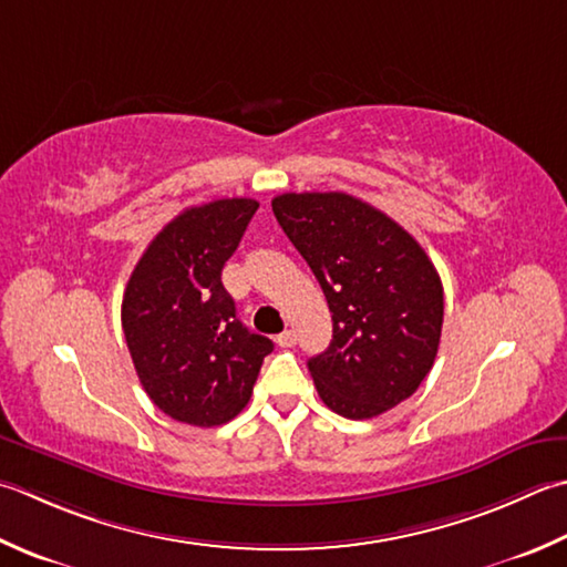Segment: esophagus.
I'll list each match as a JSON object with an SVG mask.
<instances>
[{"instance_id": "esophagus-1", "label": "esophagus", "mask_w": 567, "mask_h": 567, "mask_svg": "<svg viewBox=\"0 0 567 567\" xmlns=\"http://www.w3.org/2000/svg\"><path fill=\"white\" fill-rule=\"evenodd\" d=\"M295 343H297V334L292 329H287L280 337H277V347H282V349H290V347H295Z\"/></svg>"}]
</instances>
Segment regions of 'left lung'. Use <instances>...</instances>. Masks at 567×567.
I'll list each match as a JSON object with an SVG mask.
<instances>
[{"label": "left lung", "mask_w": 567, "mask_h": 567, "mask_svg": "<svg viewBox=\"0 0 567 567\" xmlns=\"http://www.w3.org/2000/svg\"><path fill=\"white\" fill-rule=\"evenodd\" d=\"M272 214L312 268L334 324L327 351L307 361L321 401L351 420L403 403L435 363L445 317L427 252L343 192L275 196Z\"/></svg>", "instance_id": "left-lung-1"}]
</instances>
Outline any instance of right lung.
<instances>
[{"instance_id": "add662e5", "label": "right lung", "mask_w": 567, "mask_h": 567, "mask_svg": "<svg viewBox=\"0 0 567 567\" xmlns=\"http://www.w3.org/2000/svg\"><path fill=\"white\" fill-rule=\"evenodd\" d=\"M255 198H218L169 220L130 275L122 331L140 383L162 413L196 427L224 425L248 405L268 337L236 317L220 282Z\"/></svg>"}]
</instances>
